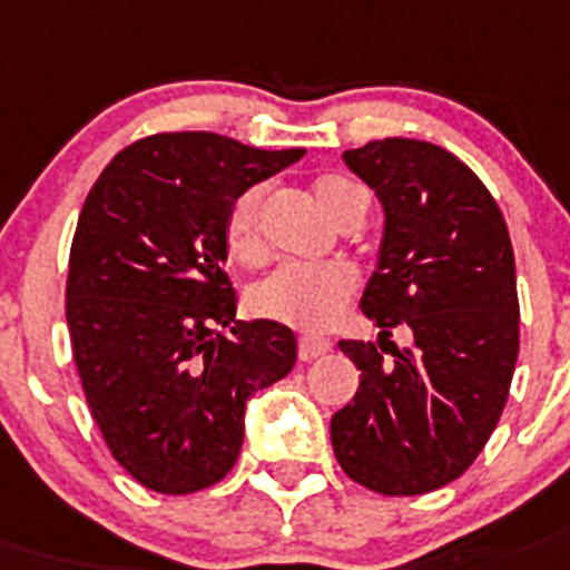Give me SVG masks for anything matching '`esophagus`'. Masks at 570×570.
I'll list each match as a JSON object with an SVG mask.
<instances>
[{
    "label": "esophagus",
    "instance_id": "esophagus-1",
    "mask_svg": "<svg viewBox=\"0 0 570 570\" xmlns=\"http://www.w3.org/2000/svg\"><path fill=\"white\" fill-rule=\"evenodd\" d=\"M327 351H330V338H318V336H301L298 338L301 362H313V358L324 356Z\"/></svg>",
    "mask_w": 570,
    "mask_h": 570
}]
</instances>
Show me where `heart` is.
Instances as JSON below:
<instances>
[{
    "instance_id": "1",
    "label": "heart",
    "mask_w": 570,
    "mask_h": 570,
    "mask_svg": "<svg viewBox=\"0 0 570 570\" xmlns=\"http://www.w3.org/2000/svg\"><path fill=\"white\" fill-rule=\"evenodd\" d=\"M313 199L327 219L344 226L356 205L365 203L362 190L351 179L336 174L315 176ZM263 188L243 190L226 214L228 255L234 261L261 263L266 255L261 228ZM356 293V277L342 263H324V266H281L269 277L252 289V307L263 318L289 324L298 330H327L338 322V315L351 304Z\"/></svg>"
}]
</instances>
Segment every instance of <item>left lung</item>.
I'll return each mask as SVG.
<instances>
[{
    "label": "left lung",
    "mask_w": 570,
    "mask_h": 570,
    "mask_svg": "<svg viewBox=\"0 0 570 570\" xmlns=\"http://www.w3.org/2000/svg\"><path fill=\"white\" fill-rule=\"evenodd\" d=\"M385 212L362 313L380 342H338L362 371L330 420L344 475L382 495H423L470 470L504 411L519 356L507 223L484 181L429 141L382 138L344 153ZM405 323L411 348L389 343Z\"/></svg>",
    "instance_id": "left-lung-1"
}]
</instances>
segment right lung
<instances>
[{
    "mask_svg": "<svg viewBox=\"0 0 570 570\" xmlns=\"http://www.w3.org/2000/svg\"><path fill=\"white\" fill-rule=\"evenodd\" d=\"M301 156L156 132L124 147L86 196L66 281L71 353L109 452L147 490L223 481L246 400L293 371V330L234 318L223 226L243 190Z\"/></svg>",
    "mask_w": 570,
    "mask_h": 570,
    "instance_id": "obj_1",
    "label": "right lung"
}]
</instances>
